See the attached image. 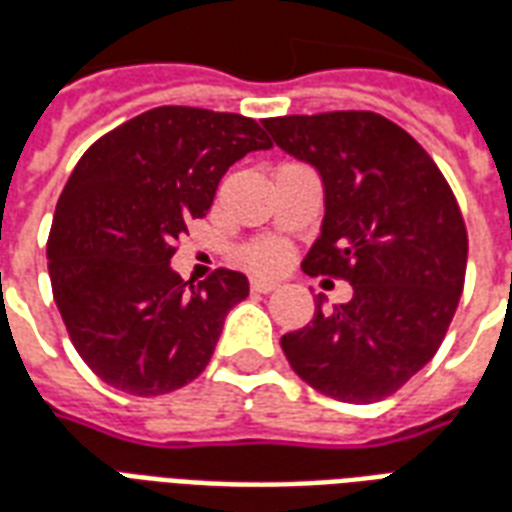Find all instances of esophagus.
Returning <instances> with one entry per match:
<instances>
[{"label": "esophagus", "mask_w": 512, "mask_h": 512, "mask_svg": "<svg viewBox=\"0 0 512 512\" xmlns=\"http://www.w3.org/2000/svg\"><path fill=\"white\" fill-rule=\"evenodd\" d=\"M274 288H277L274 282H268V279H260V277H255L252 282H249V290H252V293H271Z\"/></svg>", "instance_id": "esophagus-1"}]
</instances>
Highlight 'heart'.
<instances>
[{
    "label": "heart",
    "instance_id": "b5f03b06",
    "mask_svg": "<svg viewBox=\"0 0 512 512\" xmlns=\"http://www.w3.org/2000/svg\"><path fill=\"white\" fill-rule=\"evenodd\" d=\"M238 257L246 268H252L257 274H277L288 266L290 249L279 238H257L238 249Z\"/></svg>",
    "mask_w": 512,
    "mask_h": 512
}]
</instances>
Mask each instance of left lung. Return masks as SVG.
Wrapping results in <instances>:
<instances>
[{
  "mask_svg": "<svg viewBox=\"0 0 512 512\" xmlns=\"http://www.w3.org/2000/svg\"><path fill=\"white\" fill-rule=\"evenodd\" d=\"M290 156L310 161L326 216L301 268L345 279L354 299L279 345L293 373L343 403L395 395L439 351L461 301L469 235L436 161L376 112L266 117Z\"/></svg>",
  "mask_w": 512,
  "mask_h": 512,
  "instance_id": "1",
  "label": "left lung"
}]
</instances>
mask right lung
<instances>
[{"label":"right lung","mask_w":512,"mask_h":512,"mask_svg":"<svg viewBox=\"0 0 512 512\" xmlns=\"http://www.w3.org/2000/svg\"><path fill=\"white\" fill-rule=\"evenodd\" d=\"M268 147L252 117L156 106L95 139L79 158L46 255L68 337L101 381L153 397L208 367L224 318L249 296V282L216 268L191 285L169 260L191 219L211 211L224 172Z\"/></svg>","instance_id":"obj_1"}]
</instances>
